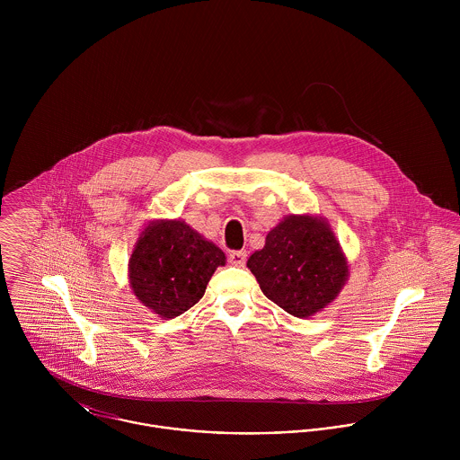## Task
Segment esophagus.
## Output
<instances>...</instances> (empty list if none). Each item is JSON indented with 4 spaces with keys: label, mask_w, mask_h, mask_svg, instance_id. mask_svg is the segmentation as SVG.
<instances>
[{
    "label": "esophagus",
    "mask_w": 460,
    "mask_h": 460,
    "mask_svg": "<svg viewBox=\"0 0 460 460\" xmlns=\"http://www.w3.org/2000/svg\"><path fill=\"white\" fill-rule=\"evenodd\" d=\"M246 259H248V253H246L244 250H241V252H232L230 257H228L230 263H232V265H237V267H243V265L246 263Z\"/></svg>",
    "instance_id": "esophagus-1"
}]
</instances>
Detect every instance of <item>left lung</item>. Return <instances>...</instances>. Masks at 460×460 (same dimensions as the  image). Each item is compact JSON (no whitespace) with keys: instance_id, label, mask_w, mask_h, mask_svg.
<instances>
[{"instance_id":"left-lung-1","label":"left lung","mask_w":460,"mask_h":460,"mask_svg":"<svg viewBox=\"0 0 460 460\" xmlns=\"http://www.w3.org/2000/svg\"><path fill=\"white\" fill-rule=\"evenodd\" d=\"M267 299L308 319L331 305L349 279L347 257L326 217L285 216L248 259Z\"/></svg>"}]
</instances>
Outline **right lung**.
Returning a JSON list of instances; mask_svg holds the SVG:
<instances>
[{"mask_svg":"<svg viewBox=\"0 0 460 460\" xmlns=\"http://www.w3.org/2000/svg\"><path fill=\"white\" fill-rule=\"evenodd\" d=\"M225 253L182 219H154L139 234L129 259L136 299L161 319H175L203 297Z\"/></svg>","mask_w":460,"mask_h":460,"instance_id":"right-lung-1","label":"right lung"}]
</instances>
